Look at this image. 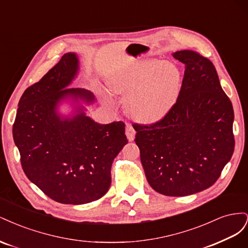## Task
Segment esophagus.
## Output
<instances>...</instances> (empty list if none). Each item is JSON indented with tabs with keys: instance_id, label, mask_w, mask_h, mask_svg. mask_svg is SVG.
<instances>
[{
	"instance_id": "34e87169",
	"label": "esophagus",
	"mask_w": 248,
	"mask_h": 248,
	"mask_svg": "<svg viewBox=\"0 0 248 248\" xmlns=\"http://www.w3.org/2000/svg\"><path fill=\"white\" fill-rule=\"evenodd\" d=\"M126 137L128 139L129 141H132L134 140V137H136V130L132 127V125L127 124L126 125Z\"/></svg>"
}]
</instances>
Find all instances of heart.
<instances>
[{
    "label": "heart",
    "instance_id": "heart-1",
    "mask_svg": "<svg viewBox=\"0 0 248 248\" xmlns=\"http://www.w3.org/2000/svg\"><path fill=\"white\" fill-rule=\"evenodd\" d=\"M182 77L175 65L150 60L130 74L111 82L112 91L127 95L125 108L140 122L160 120L176 103Z\"/></svg>",
    "mask_w": 248,
    "mask_h": 248
}]
</instances>
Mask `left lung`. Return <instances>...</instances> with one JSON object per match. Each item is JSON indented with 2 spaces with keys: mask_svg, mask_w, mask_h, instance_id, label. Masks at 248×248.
Returning <instances> with one entry per match:
<instances>
[{
  "mask_svg": "<svg viewBox=\"0 0 248 248\" xmlns=\"http://www.w3.org/2000/svg\"><path fill=\"white\" fill-rule=\"evenodd\" d=\"M185 66L178 99L155 123L132 124L148 182L164 196L205 190L234 153V110L209 59L193 50L172 54Z\"/></svg>",
  "mask_w": 248,
  "mask_h": 248,
  "instance_id": "obj_1",
  "label": "left lung"
}]
</instances>
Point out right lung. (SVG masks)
<instances>
[{"label":"right lung","mask_w":248,"mask_h":248,"mask_svg":"<svg viewBox=\"0 0 248 248\" xmlns=\"http://www.w3.org/2000/svg\"><path fill=\"white\" fill-rule=\"evenodd\" d=\"M78 71V56L67 52L22 94L12 129L28 179L51 200L71 205L108 192L112 161L128 142L122 121L99 124L81 106L71 118L59 115V103L67 98L95 100L88 90L67 88Z\"/></svg>","instance_id":"obj_1"}]
</instances>
